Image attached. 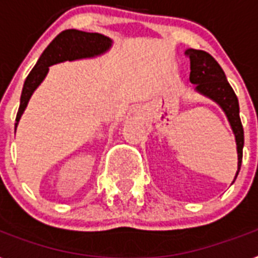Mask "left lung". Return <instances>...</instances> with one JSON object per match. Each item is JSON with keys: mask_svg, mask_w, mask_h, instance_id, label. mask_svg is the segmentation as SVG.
Listing matches in <instances>:
<instances>
[{"mask_svg": "<svg viewBox=\"0 0 258 258\" xmlns=\"http://www.w3.org/2000/svg\"><path fill=\"white\" fill-rule=\"evenodd\" d=\"M190 60L189 81L196 87L195 90L209 99L215 100L227 115L228 120L233 130L236 144H237V177L242 162V148H244V128L240 119V107L238 99L233 89L227 81L225 73L217 60L211 54L203 50L188 49L185 51ZM233 180V181H234Z\"/></svg>", "mask_w": 258, "mask_h": 258, "instance_id": "8db88e82", "label": "left lung"}]
</instances>
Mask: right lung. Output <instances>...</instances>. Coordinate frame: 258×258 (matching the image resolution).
<instances>
[{"mask_svg":"<svg viewBox=\"0 0 258 258\" xmlns=\"http://www.w3.org/2000/svg\"><path fill=\"white\" fill-rule=\"evenodd\" d=\"M111 45H112V41L99 33H87V31L69 29L56 35L39 56L38 62L35 63L25 81L22 94H21L20 108L17 112L16 128L29 103L30 96L45 79L49 73L50 66L64 62V60H75L100 55L106 53Z\"/></svg>","mask_w":258,"mask_h":258,"instance_id":"add662e5","label":"right lung"}]
</instances>
